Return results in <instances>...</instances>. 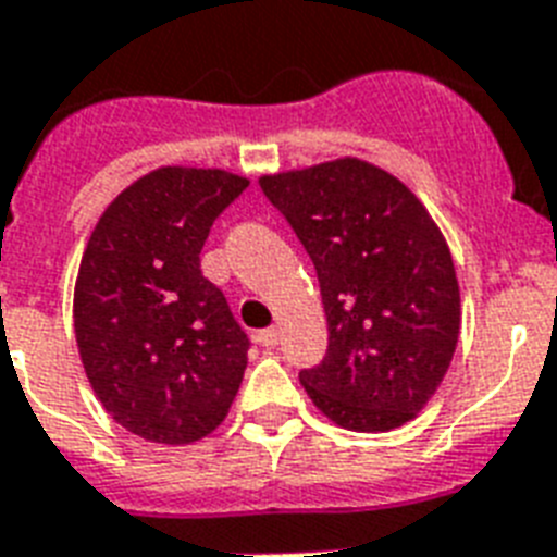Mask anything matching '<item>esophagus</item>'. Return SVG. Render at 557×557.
<instances>
[{
    "label": "esophagus",
    "mask_w": 557,
    "mask_h": 557,
    "mask_svg": "<svg viewBox=\"0 0 557 557\" xmlns=\"http://www.w3.org/2000/svg\"><path fill=\"white\" fill-rule=\"evenodd\" d=\"M257 343L265 346V349H274L280 343V332L277 329H263V332H257Z\"/></svg>",
    "instance_id": "obj_1"
}]
</instances>
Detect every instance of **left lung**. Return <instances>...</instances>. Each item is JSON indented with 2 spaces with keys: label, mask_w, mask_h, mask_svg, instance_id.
<instances>
[{
  "label": "left lung",
  "mask_w": 557,
  "mask_h": 557,
  "mask_svg": "<svg viewBox=\"0 0 557 557\" xmlns=\"http://www.w3.org/2000/svg\"><path fill=\"white\" fill-rule=\"evenodd\" d=\"M311 257L329 349L300 381L355 432L404 426L441 386L460 329L455 265L435 220L386 171L325 162L260 180Z\"/></svg>",
  "instance_id": "1"
}]
</instances>
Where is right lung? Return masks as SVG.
Segmentation results:
<instances>
[{"mask_svg": "<svg viewBox=\"0 0 557 557\" xmlns=\"http://www.w3.org/2000/svg\"><path fill=\"white\" fill-rule=\"evenodd\" d=\"M248 180L160 169L106 208L79 265L74 329L99 404L134 435L194 443L228 414L248 334L202 277L200 251Z\"/></svg>", "mask_w": 557, "mask_h": 557, "instance_id": "1", "label": "right lung"}]
</instances>
